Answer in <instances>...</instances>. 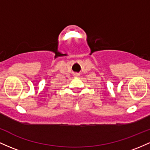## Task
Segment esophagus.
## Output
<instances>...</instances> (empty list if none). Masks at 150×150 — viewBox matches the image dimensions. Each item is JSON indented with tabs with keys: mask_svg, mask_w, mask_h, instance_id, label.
Here are the masks:
<instances>
[{
	"mask_svg": "<svg viewBox=\"0 0 150 150\" xmlns=\"http://www.w3.org/2000/svg\"><path fill=\"white\" fill-rule=\"evenodd\" d=\"M75 75V77H79V76H80V74H78V73H75V75Z\"/></svg>",
	"mask_w": 150,
	"mask_h": 150,
	"instance_id": "1",
	"label": "esophagus"
}]
</instances>
